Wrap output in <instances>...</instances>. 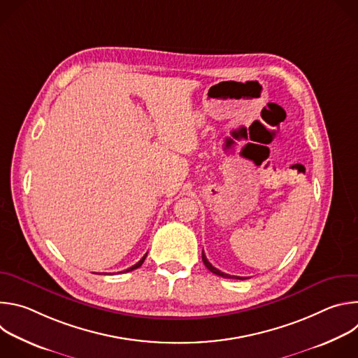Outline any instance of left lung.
I'll use <instances>...</instances> for the list:
<instances>
[{"instance_id":"left-lung-1","label":"left lung","mask_w":358,"mask_h":358,"mask_svg":"<svg viewBox=\"0 0 358 358\" xmlns=\"http://www.w3.org/2000/svg\"><path fill=\"white\" fill-rule=\"evenodd\" d=\"M202 262H203V265L207 266V269L208 271H211L213 273H215V275H218V276H222V278H236V279H245V278H241V276H231V275H228V273H224V272H221V271H218L217 268H214L210 262H208V259H207V257H206V253H203V250H202Z\"/></svg>"}]
</instances>
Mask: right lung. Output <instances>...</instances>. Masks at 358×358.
I'll list each match as a JSON object with an SVG mask.
<instances>
[{"label":"right lung","mask_w":358,"mask_h":358,"mask_svg":"<svg viewBox=\"0 0 358 358\" xmlns=\"http://www.w3.org/2000/svg\"><path fill=\"white\" fill-rule=\"evenodd\" d=\"M145 257H147V253L144 255V257L134 265V266H131V268H129V269H126V271H123V272H130V271H134V269H137V268H140L141 265H143V262H144V259H145Z\"/></svg>","instance_id":"right-lung-1"}]
</instances>
